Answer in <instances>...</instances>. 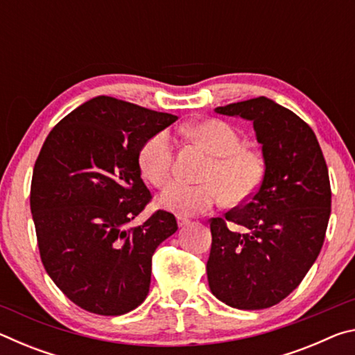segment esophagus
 Here are the masks:
<instances>
[{"label": "esophagus", "mask_w": 355, "mask_h": 355, "mask_svg": "<svg viewBox=\"0 0 355 355\" xmlns=\"http://www.w3.org/2000/svg\"><path fill=\"white\" fill-rule=\"evenodd\" d=\"M189 219H186V218H182V216H180V218H177V224H178V227H186L189 224Z\"/></svg>", "instance_id": "34e87169"}]
</instances>
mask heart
<instances>
[{
    "instance_id": "b5f03b06",
    "label": "heart",
    "mask_w": 355,
    "mask_h": 355,
    "mask_svg": "<svg viewBox=\"0 0 355 355\" xmlns=\"http://www.w3.org/2000/svg\"><path fill=\"white\" fill-rule=\"evenodd\" d=\"M184 135L214 156L205 173L207 183L188 184L175 182L158 196V207L177 216H192L219 205L224 196L230 202H241L255 191L261 178V164L254 153L243 150L238 131L218 119L192 122ZM142 177L155 186L169 182L173 166L172 137L158 131L144 142L137 156Z\"/></svg>"
}]
</instances>
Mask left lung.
<instances>
[{
    "label": "left lung",
    "instance_id": "1",
    "mask_svg": "<svg viewBox=\"0 0 355 355\" xmlns=\"http://www.w3.org/2000/svg\"><path fill=\"white\" fill-rule=\"evenodd\" d=\"M214 112L254 123L264 173L249 202L225 214L248 232L211 219L208 285L233 309H268L296 290L320 255L332 197L329 171L313 130L274 100L250 98Z\"/></svg>",
    "mask_w": 355,
    "mask_h": 355
}]
</instances>
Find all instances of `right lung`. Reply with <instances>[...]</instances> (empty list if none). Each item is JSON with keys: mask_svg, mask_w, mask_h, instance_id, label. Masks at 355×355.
<instances>
[{"mask_svg": "<svg viewBox=\"0 0 355 355\" xmlns=\"http://www.w3.org/2000/svg\"><path fill=\"white\" fill-rule=\"evenodd\" d=\"M177 119L98 95L65 116L42 146L31 182L40 258L78 307L119 316L147 297L152 257L178 225L159 209L128 227L150 200L137 156Z\"/></svg>", "mask_w": 355, "mask_h": 355, "instance_id": "add662e5", "label": "right lung"}]
</instances>
